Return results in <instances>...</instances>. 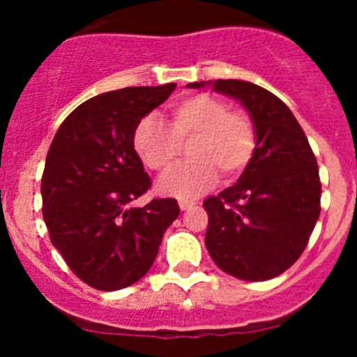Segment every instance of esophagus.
I'll list each match as a JSON object with an SVG mask.
<instances>
[{
    "label": "esophagus",
    "instance_id": "34e87169",
    "mask_svg": "<svg viewBox=\"0 0 357 357\" xmlns=\"http://www.w3.org/2000/svg\"><path fill=\"white\" fill-rule=\"evenodd\" d=\"M193 206H195V202L191 200H178V207H181V211H188Z\"/></svg>",
    "mask_w": 357,
    "mask_h": 357
}]
</instances>
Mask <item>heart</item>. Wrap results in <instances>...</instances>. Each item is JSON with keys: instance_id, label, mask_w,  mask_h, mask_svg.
Segmentation results:
<instances>
[{"instance_id": "b5f03b06", "label": "heart", "mask_w": 357, "mask_h": 357, "mask_svg": "<svg viewBox=\"0 0 357 357\" xmlns=\"http://www.w3.org/2000/svg\"><path fill=\"white\" fill-rule=\"evenodd\" d=\"M188 144L191 159L160 176L159 191L175 198H197L216 184L222 172L234 178L245 172L255 151V128L241 112L211 94H193L169 110V127L157 116H144L134 128L132 144L143 164L164 172Z\"/></svg>"}]
</instances>
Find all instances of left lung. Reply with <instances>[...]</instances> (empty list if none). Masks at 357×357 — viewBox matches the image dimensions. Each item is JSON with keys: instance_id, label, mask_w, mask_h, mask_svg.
<instances>
[{"instance_id": "8db88e82", "label": "left lung", "mask_w": 357, "mask_h": 357, "mask_svg": "<svg viewBox=\"0 0 357 357\" xmlns=\"http://www.w3.org/2000/svg\"><path fill=\"white\" fill-rule=\"evenodd\" d=\"M234 98L255 128V151L234 185L204 202L206 247L218 268L241 280L273 279L304 252L320 216V176L307 137L282 100L245 80H209Z\"/></svg>"}]
</instances>
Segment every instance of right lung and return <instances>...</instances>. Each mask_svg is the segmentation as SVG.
I'll return each instance as SVG.
<instances>
[{
	"instance_id": "obj_1",
	"label": "right lung",
	"mask_w": 357,
	"mask_h": 357,
	"mask_svg": "<svg viewBox=\"0 0 357 357\" xmlns=\"http://www.w3.org/2000/svg\"><path fill=\"white\" fill-rule=\"evenodd\" d=\"M175 87L98 94L64 119L50 146L40 182L44 223L75 275L102 291L146 275L181 213L175 198L132 206L151 185L132 144L134 128Z\"/></svg>"
}]
</instances>
